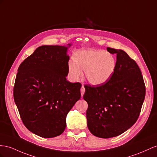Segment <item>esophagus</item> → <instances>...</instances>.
I'll list each match as a JSON object with an SVG mask.
<instances>
[{"label":"esophagus","mask_w":157,"mask_h":157,"mask_svg":"<svg viewBox=\"0 0 157 157\" xmlns=\"http://www.w3.org/2000/svg\"><path fill=\"white\" fill-rule=\"evenodd\" d=\"M80 91H81V95H82V97H83V95L84 93H85V88H84L83 86H82L81 90H80Z\"/></svg>","instance_id":"34e87169"}]
</instances>
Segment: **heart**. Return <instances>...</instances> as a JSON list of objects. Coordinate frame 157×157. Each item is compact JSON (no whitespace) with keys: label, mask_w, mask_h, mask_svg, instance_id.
Instances as JSON below:
<instances>
[{"label":"heart","mask_w":157,"mask_h":157,"mask_svg":"<svg viewBox=\"0 0 157 157\" xmlns=\"http://www.w3.org/2000/svg\"><path fill=\"white\" fill-rule=\"evenodd\" d=\"M116 59L113 55L103 50H83L78 52L74 59L68 63L70 77L77 80L82 76L92 85L98 86L106 83L114 73Z\"/></svg>","instance_id":"heart-1"}]
</instances>
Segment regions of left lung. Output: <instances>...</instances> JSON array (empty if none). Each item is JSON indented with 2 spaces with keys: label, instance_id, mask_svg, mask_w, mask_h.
<instances>
[{
  "label": "left lung",
  "instance_id": "8db88e82",
  "mask_svg": "<svg viewBox=\"0 0 157 157\" xmlns=\"http://www.w3.org/2000/svg\"><path fill=\"white\" fill-rule=\"evenodd\" d=\"M117 55L114 73L98 86L86 84L83 99L88 104L87 127L100 138L117 136L131 127L138 119L145 97L141 71L134 59L122 50L107 48Z\"/></svg>",
  "mask_w": 157,
  "mask_h": 157
}]
</instances>
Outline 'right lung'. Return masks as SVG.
Here are the masks:
<instances>
[{
    "mask_svg": "<svg viewBox=\"0 0 157 157\" xmlns=\"http://www.w3.org/2000/svg\"><path fill=\"white\" fill-rule=\"evenodd\" d=\"M67 49L62 46H40L18 69L14 102L23 124L41 137L62 133L67 114L81 97L82 84L66 79L70 58Z\"/></svg>",
    "mask_w": 157,
    "mask_h": 157,
    "instance_id": "obj_1",
    "label": "right lung"
}]
</instances>
